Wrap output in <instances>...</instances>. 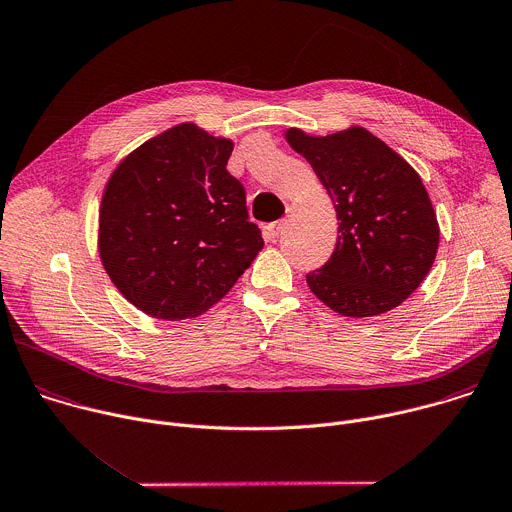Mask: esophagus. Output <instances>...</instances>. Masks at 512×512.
<instances>
[{"instance_id": "obj_1", "label": "esophagus", "mask_w": 512, "mask_h": 512, "mask_svg": "<svg viewBox=\"0 0 512 512\" xmlns=\"http://www.w3.org/2000/svg\"><path fill=\"white\" fill-rule=\"evenodd\" d=\"M283 229H285V219H281V221H275V223H269V225H267V235H269V239H275V237H279Z\"/></svg>"}]
</instances>
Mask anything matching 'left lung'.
<instances>
[{"mask_svg":"<svg viewBox=\"0 0 512 512\" xmlns=\"http://www.w3.org/2000/svg\"><path fill=\"white\" fill-rule=\"evenodd\" d=\"M287 142L335 203L337 243L307 285L333 311L372 317L398 307L428 275L440 229L416 170L362 126L329 136L299 128Z\"/></svg>","mask_w":512,"mask_h":512,"instance_id":"1","label":"left lung"}]
</instances>
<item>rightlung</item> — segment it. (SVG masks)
<instances>
[{
  "label": "right lung",
  "mask_w": 512,
  "mask_h": 512,
  "mask_svg": "<svg viewBox=\"0 0 512 512\" xmlns=\"http://www.w3.org/2000/svg\"><path fill=\"white\" fill-rule=\"evenodd\" d=\"M229 138L185 122L132 150L100 205L98 251L118 291L156 319L197 317L263 249Z\"/></svg>",
  "instance_id": "add662e5"
}]
</instances>
